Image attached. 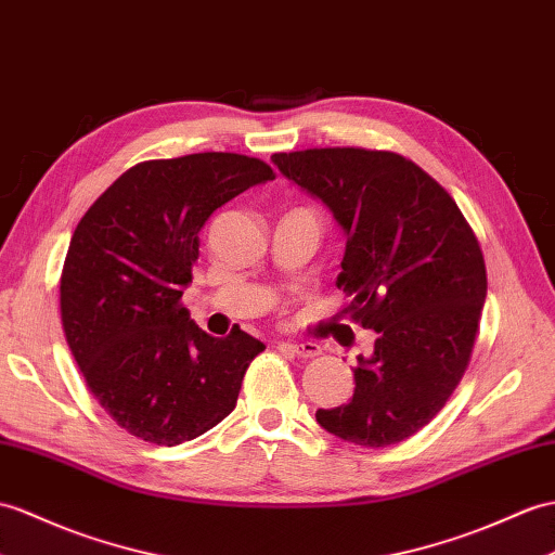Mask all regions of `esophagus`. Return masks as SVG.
Returning <instances> with one entry per match:
<instances>
[{"label": "esophagus", "mask_w": 555, "mask_h": 555, "mask_svg": "<svg viewBox=\"0 0 555 555\" xmlns=\"http://www.w3.org/2000/svg\"><path fill=\"white\" fill-rule=\"evenodd\" d=\"M283 345H286L293 354L305 357V359L321 354V347L317 343H283Z\"/></svg>", "instance_id": "obj_1"}]
</instances>
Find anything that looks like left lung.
Returning <instances> with one entry per match:
<instances>
[{
    "mask_svg": "<svg viewBox=\"0 0 555 555\" xmlns=\"http://www.w3.org/2000/svg\"><path fill=\"white\" fill-rule=\"evenodd\" d=\"M279 172L321 201L345 231L336 286L373 354L357 357L354 395L317 421L345 442L378 449L428 425L468 369L487 298L480 243L454 198L390 151L274 153Z\"/></svg>",
    "mask_w": 555,
    "mask_h": 555,
    "instance_id": "8db88e82",
    "label": "left lung"
}]
</instances>
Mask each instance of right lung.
<instances>
[{
    "label": "right lung",
    "mask_w": 555,
    "mask_h": 555,
    "mask_svg": "<svg viewBox=\"0 0 555 555\" xmlns=\"http://www.w3.org/2000/svg\"><path fill=\"white\" fill-rule=\"evenodd\" d=\"M272 179L267 163L238 153L146 160L75 229L61 274L63 331L96 402L144 442L175 447L215 428L264 350L238 326L208 336L182 295L208 217Z\"/></svg>",
    "instance_id": "add662e5"
}]
</instances>
